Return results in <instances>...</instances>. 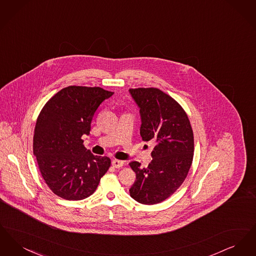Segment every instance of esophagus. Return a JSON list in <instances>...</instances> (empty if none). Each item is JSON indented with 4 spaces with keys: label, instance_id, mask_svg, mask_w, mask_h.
<instances>
[{
    "label": "esophagus",
    "instance_id": "1",
    "mask_svg": "<svg viewBox=\"0 0 256 256\" xmlns=\"http://www.w3.org/2000/svg\"><path fill=\"white\" fill-rule=\"evenodd\" d=\"M122 165H124V161H121V160L115 159V160L112 161V166L114 168H121V167H122Z\"/></svg>",
    "mask_w": 256,
    "mask_h": 256
}]
</instances>
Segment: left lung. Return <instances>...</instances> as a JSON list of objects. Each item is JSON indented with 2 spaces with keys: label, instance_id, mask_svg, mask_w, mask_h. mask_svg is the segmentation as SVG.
Instances as JSON below:
<instances>
[{
  "label": "left lung",
  "instance_id": "1",
  "mask_svg": "<svg viewBox=\"0 0 256 256\" xmlns=\"http://www.w3.org/2000/svg\"><path fill=\"white\" fill-rule=\"evenodd\" d=\"M130 93L139 108L143 141L154 143L148 167L132 161L136 180L130 196L142 204H159L182 184L192 165L194 135L182 106L158 88H135Z\"/></svg>",
  "mask_w": 256,
  "mask_h": 256
}]
</instances>
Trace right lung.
<instances>
[{
  "label": "right lung",
  "instance_id": "obj_1",
  "mask_svg": "<svg viewBox=\"0 0 256 256\" xmlns=\"http://www.w3.org/2000/svg\"><path fill=\"white\" fill-rule=\"evenodd\" d=\"M112 95L100 87L68 86L50 98L37 118L34 154L46 184L64 200L92 195L110 169V158L91 154L82 136L90 134L96 110Z\"/></svg>",
  "mask_w": 256,
  "mask_h": 256
}]
</instances>
